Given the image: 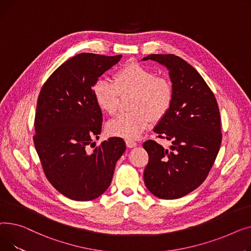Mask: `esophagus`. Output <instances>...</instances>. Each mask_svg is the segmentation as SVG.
<instances>
[{
  "mask_svg": "<svg viewBox=\"0 0 251 251\" xmlns=\"http://www.w3.org/2000/svg\"><path fill=\"white\" fill-rule=\"evenodd\" d=\"M126 145L127 148H134V147L137 146V143L135 141H132V140H126Z\"/></svg>",
  "mask_w": 251,
  "mask_h": 251,
  "instance_id": "esophagus-1",
  "label": "esophagus"
}]
</instances>
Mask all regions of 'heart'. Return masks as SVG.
<instances>
[{"label": "heart", "instance_id": "obj_1", "mask_svg": "<svg viewBox=\"0 0 251 251\" xmlns=\"http://www.w3.org/2000/svg\"><path fill=\"white\" fill-rule=\"evenodd\" d=\"M114 83L99 80L93 87L98 107L108 114L120 108L122 96H130L129 109L106 125L107 134L135 140L148 127L151 121H160L169 111L174 90L172 83L139 63H128L114 74Z\"/></svg>", "mask_w": 251, "mask_h": 251}]
</instances>
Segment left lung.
Masks as SVG:
<instances>
[{
    "instance_id": "8db88e82",
    "label": "left lung",
    "mask_w": 251,
    "mask_h": 251,
    "mask_svg": "<svg viewBox=\"0 0 251 251\" xmlns=\"http://www.w3.org/2000/svg\"><path fill=\"white\" fill-rule=\"evenodd\" d=\"M165 66L174 98L167 114L154 128L158 138L172 142L170 149L153 140L143 144L149 162L144 171L151 194L175 200L198 188L207 178L220 150L222 134L218 103L199 72L175 54H149Z\"/></svg>"
}]
</instances>
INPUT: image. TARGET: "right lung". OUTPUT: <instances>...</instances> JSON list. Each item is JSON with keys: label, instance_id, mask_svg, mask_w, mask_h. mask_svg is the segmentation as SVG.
<instances>
[{"label": "right lung", "instance_id": "obj_1", "mask_svg": "<svg viewBox=\"0 0 251 251\" xmlns=\"http://www.w3.org/2000/svg\"><path fill=\"white\" fill-rule=\"evenodd\" d=\"M122 56L79 53L58 67L39 93L35 149L49 181L71 200L100 197L109 187L116 162L126 151L125 141L114 137L89 151L102 126L93 87Z\"/></svg>", "mask_w": 251, "mask_h": 251}]
</instances>
